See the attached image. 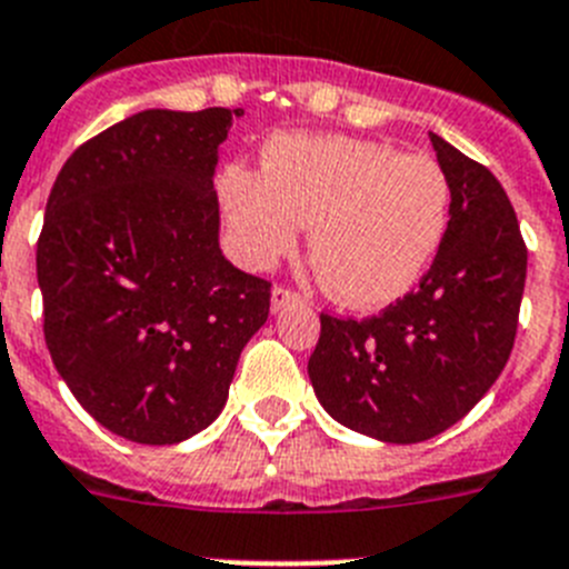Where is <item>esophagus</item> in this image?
<instances>
[{"instance_id":"obj_1","label":"esophagus","mask_w":569,"mask_h":569,"mask_svg":"<svg viewBox=\"0 0 569 569\" xmlns=\"http://www.w3.org/2000/svg\"><path fill=\"white\" fill-rule=\"evenodd\" d=\"M298 303H303L300 291L289 289V286H274V289H271V309H274V312H280V309H286V306H298Z\"/></svg>"}]
</instances>
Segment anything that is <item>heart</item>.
Here are the masks:
<instances>
[{
    "mask_svg": "<svg viewBox=\"0 0 569 569\" xmlns=\"http://www.w3.org/2000/svg\"><path fill=\"white\" fill-rule=\"evenodd\" d=\"M220 200L246 266H274L315 223L309 251L326 291L355 309H378L432 266L452 186L432 157L352 137L283 134L266 148V168H223Z\"/></svg>",
    "mask_w": 569,
    "mask_h": 569,
    "instance_id": "b5f03b06",
    "label": "heart"
}]
</instances>
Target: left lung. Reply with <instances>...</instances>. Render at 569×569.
<instances>
[{
  "label": "left lung",
  "instance_id": "8db88e82",
  "mask_svg": "<svg viewBox=\"0 0 569 569\" xmlns=\"http://www.w3.org/2000/svg\"><path fill=\"white\" fill-rule=\"evenodd\" d=\"M452 186L443 243L418 286L372 318L320 312L309 378L343 427L418 443L461 421L503 372L516 343L527 243L490 168L438 134Z\"/></svg>",
  "mask_w": 569,
  "mask_h": 569
}]
</instances>
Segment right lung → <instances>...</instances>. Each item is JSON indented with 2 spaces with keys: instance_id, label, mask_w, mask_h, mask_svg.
<instances>
[{
  "instance_id": "obj_1",
  "label": "right lung",
  "mask_w": 569,
  "mask_h": 569,
  "mask_svg": "<svg viewBox=\"0 0 569 569\" xmlns=\"http://www.w3.org/2000/svg\"><path fill=\"white\" fill-rule=\"evenodd\" d=\"M240 108L140 111L66 160L37 240L42 332L88 415L137 443L214 421L271 283L217 243V148Z\"/></svg>"
}]
</instances>
